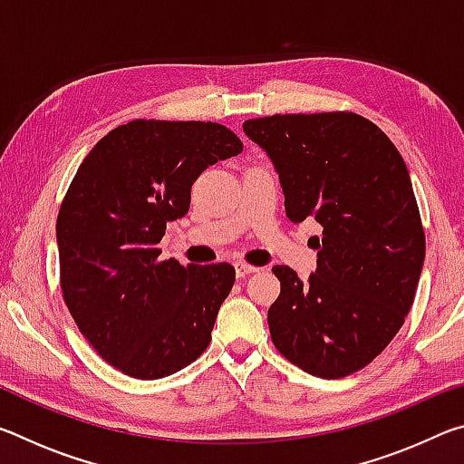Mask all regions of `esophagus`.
Returning <instances> with one entry per match:
<instances>
[{"mask_svg":"<svg viewBox=\"0 0 464 464\" xmlns=\"http://www.w3.org/2000/svg\"><path fill=\"white\" fill-rule=\"evenodd\" d=\"M254 272H260V268H256V266H249L246 262L235 264V274H237V278H246L247 274H254Z\"/></svg>","mask_w":464,"mask_h":464,"instance_id":"esophagus-1","label":"esophagus"}]
</instances>
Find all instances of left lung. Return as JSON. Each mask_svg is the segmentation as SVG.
<instances>
[{
    "instance_id": "left-lung-1",
    "label": "left lung",
    "mask_w": 464,
    "mask_h": 464,
    "mask_svg": "<svg viewBox=\"0 0 464 464\" xmlns=\"http://www.w3.org/2000/svg\"><path fill=\"white\" fill-rule=\"evenodd\" d=\"M243 130L276 168L290 221L324 227L309 282L272 268V342L304 372L342 379L387 348L413 304L426 235L410 171L391 139L354 112L274 114Z\"/></svg>"
}]
</instances>
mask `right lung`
Returning <instances> with one entry per match:
<instances>
[{
	"label": "right lung",
	"instance_id": "right-lung-1",
	"mask_svg": "<svg viewBox=\"0 0 464 464\" xmlns=\"http://www.w3.org/2000/svg\"><path fill=\"white\" fill-rule=\"evenodd\" d=\"M243 151L223 124L132 121L85 155L57 217L61 290L92 348L135 379H163L208 348L231 264L160 260L166 225L204 169Z\"/></svg>",
	"mask_w": 464,
	"mask_h": 464
}]
</instances>
